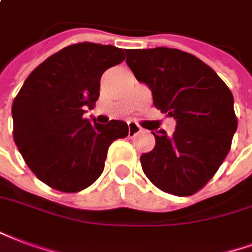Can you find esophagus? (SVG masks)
I'll list each match as a JSON object with an SVG mask.
<instances>
[{
    "label": "esophagus",
    "instance_id": "34e87169",
    "mask_svg": "<svg viewBox=\"0 0 252 252\" xmlns=\"http://www.w3.org/2000/svg\"><path fill=\"white\" fill-rule=\"evenodd\" d=\"M141 131V128L135 123H128V136L131 137V136H135L136 133H139Z\"/></svg>",
    "mask_w": 252,
    "mask_h": 252
}]
</instances>
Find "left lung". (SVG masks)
I'll return each mask as SVG.
<instances>
[{
  "label": "left lung",
  "instance_id": "8db88e82",
  "mask_svg": "<svg viewBox=\"0 0 252 252\" xmlns=\"http://www.w3.org/2000/svg\"><path fill=\"white\" fill-rule=\"evenodd\" d=\"M126 65L152 92L155 107L176 120L168 136L152 132L155 148L140 156L147 178L176 196L197 192L215 175L238 128L234 96L215 70L169 48L128 49Z\"/></svg>",
  "mask_w": 252,
  "mask_h": 252
}]
</instances>
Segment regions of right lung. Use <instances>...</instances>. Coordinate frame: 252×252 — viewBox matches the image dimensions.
I'll list each match as a JSON object with an SVG mask.
<instances>
[{"mask_svg": "<svg viewBox=\"0 0 252 252\" xmlns=\"http://www.w3.org/2000/svg\"><path fill=\"white\" fill-rule=\"evenodd\" d=\"M124 50L80 42L50 56L32 72L12 105L13 137L32 172L63 192L98 179L109 145L128 135L126 121L84 117L100 96V80L124 61Z\"/></svg>", "mask_w": 252, "mask_h": 252, "instance_id": "add662e5", "label": "right lung"}]
</instances>
